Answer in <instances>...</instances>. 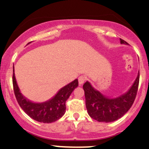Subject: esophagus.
I'll return each mask as SVG.
<instances>
[{
  "mask_svg": "<svg viewBox=\"0 0 149 149\" xmlns=\"http://www.w3.org/2000/svg\"><path fill=\"white\" fill-rule=\"evenodd\" d=\"M86 80V77H85V76H79V84H80V85L83 84L84 83V81Z\"/></svg>",
  "mask_w": 149,
  "mask_h": 149,
  "instance_id": "esophagus-1",
  "label": "esophagus"
}]
</instances>
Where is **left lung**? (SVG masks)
Masks as SVG:
<instances>
[{"label": "left lung", "mask_w": 149, "mask_h": 149, "mask_svg": "<svg viewBox=\"0 0 149 149\" xmlns=\"http://www.w3.org/2000/svg\"><path fill=\"white\" fill-rule=\"evenodd\" d=\"M122 44L128 43L120 38ZM140 73L129 90L116 97H108L92 86L89 81L84 84L86 107L91 118L100 122H112L120 119L133 104L138 92Z\"/></svg>", "instance_id": "left-lung-1"}]
</instances>
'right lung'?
Wrapping results in <instances>:
<instances>
[{"instance_id":"1","label":"right lung","mask_w":149,"mask_h":149,"mask_svg":"<svg viewBox=\"0 0 149 149\" xmlns=\"http://www.w3.org/2000/svg\"><path fill=\"white\" fill-rule=\"evenodd\" d=\"M13 86L14 95L22 109L34 120L43 123H52L60 119L65 113V102L73 91L79 86L78 79L63 86L53 97L43 102L29 100L20 92L13 67Z\"/></svg>"}]
</instances>
